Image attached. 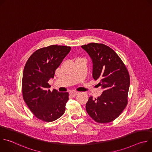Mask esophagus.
<instances>
[{
  "mask_svg": "<svg viewBox=\"0 0 152 152\" xmlns=\"http://www.w3.org/2000/svg\"><path fill=\"white\" fill-rule=\"evenodd\" d=\"M77 94H78V92H77V91H70V96H72L73 97H75Z\"/></svg>",
  "mask_w": 152,
  "mask_h": 152,
  "instance_id": "34e87169",
  "label": "esophagus"
}]
</instances>
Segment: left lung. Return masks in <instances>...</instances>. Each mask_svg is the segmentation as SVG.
Here are the masks:
<instances>
[{
    "label": "left lung",
    "instance_id": "left-lung-1",
    "mask_svg": "<svg viewBox=\"0 0 152 152\" xmlns=\"http://www.w3.org/2000/svg\"><path fill=\"white\" fill-rule=\"evenodd\" d=\"M91 57L93 77L103 91L97 99L90 97L86 111L96 122L107 123L116 119L127 104L130 85L128 70L119 56L103 44L91 42L81 46Z\"/></svg>",
    "mask_w": 152,
    "mask_h": 152
}]
</instances>
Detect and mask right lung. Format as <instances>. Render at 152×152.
Instances as JSON below:
<instances>
[{"instance_id":"obj_1","label":"right lung","mask_w":152,"mask_h":152,"mask_svg":"<svg viewBox=\"0 0 152 152\" xmlns=\"http://www.w3.org/2000/svg\"><path fill=\"white\" fill-rule=\"evenodd\" d=\"M69 46L52 45L34 52L27 61L22 77L23 98L29 110L38 119L53 121L66 110L68 92L49 90L48 81L70 52Z\"/></svg>"}]
</instances>
